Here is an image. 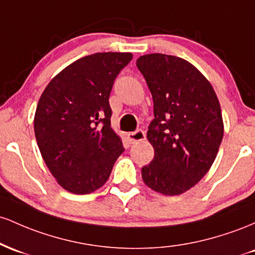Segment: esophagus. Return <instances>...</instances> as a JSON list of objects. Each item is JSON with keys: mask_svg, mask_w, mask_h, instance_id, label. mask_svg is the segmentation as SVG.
<instances>
[{"mask_svg": "<svg viewBox=\"0 0 255 255\" xmlns=\"http://www.w3.org/2000/svg\"><path fill=\"white\" fill-rule=\"evenodd\" d=\"M128 143H131V144H133V143H137V142L144 141L145 139L144 131L139 128V130H136L135 132L128 133Z\"/></svg>", "mask_w": 255, "mask_h": 255, "instance_id": "esophagus-1", "label": "esophagus"}]
</instances>
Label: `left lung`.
<instances>
[{
    "mask_svg": "<svg viewBox=\"0 0 255 255\" xmlns=\"http://www.w3.org/2000/svg\"><path fill=\"white\" fill-rule=\"evenodd\" d=\"M137 68L154 102L147 138L154 159L143 182L164 195H179L212 166L222 143V111L210 82L190 62L166 54L139 56Z\"/></svg>",
    "mask_w": 255,
    "mask_h": 255,
    "instance_id": "8db88e82",
    "label": "left lung"
}]
</instances>
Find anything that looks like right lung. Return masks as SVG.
Returning <instances> with one entry per match:
<instances>
[{"instance_id":"obj_1","label":"right lung","mask_w":255,"mask_h":255,"mask_svg":"<svg viewBox=\"0 0 255 255\" xmlns=\"http://www.w3.org/2000/svg\"><path fill=\"white\" fill-rule=\"evenodd\" d=\"M131 53H96L51 79L36 108L35 135L42 158L64 189L89 194L107 182L124 151L111 128L110 95Z\"/></svg>"}]
</instances>
